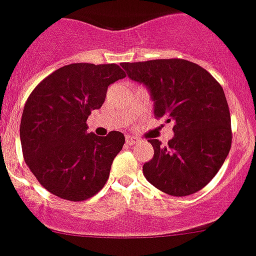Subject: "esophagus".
I'll return each instance as SVG.
<instances>
[{"mask_svg": "<svg viewBox=\"0 0 256 256\" xmlns=\"http://www.w3.org/2000/svg\"><path fill=\"white\" fill-rule=\"evenodd\" d=\"M137 142H138V140H136V138H133V137H126V146H133V144H136Z\"/></svg>", "mask_w": 256, "mask_h": 256, "instance_id": "esophagus-1", "label": "esophagus"}]
</instances>
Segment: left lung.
Listing matches in <instances>:
<instances>
[{
  "label": "left lung",
  "mask_w": 256,
  "mask_h": 256,
  "mask_svg": "<svg viewBox=\"0 0 256 256\" xmlns=\"http://www.w3.org/2000/svg\"><path fill=\"white\" fill-rule=\"evenodd\" d=\"M132 80L150 88L154 116L174 122L167 146L150 140L154 156L143 174L171 196L200 191L215 177L231 148V118L224 89L204 68L184 59L122 62Z\"/></svg>",
  "instance_id": "1"
}]
</instances>
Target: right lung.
I'll return each mask as SVG.
<instances>
[{
  "label": "right lung",
  "mask_w": 256,
  "mask_h": 256,
  "mask_svg": "<svg viewBox=\"0 0 256 256\" xmlns=\"http://www.w3.org/2000/svg\"><path fill=\"white\" fill-rule=\"evenodd\" d=\"M126 78L116 64H70L51 72L24 106V160L41 186L68 201H85L106 184L123 133H88V116L106 100L110 84Z\"/></svg>",
  "instance_id": "obj_1"
}]
</instances>
